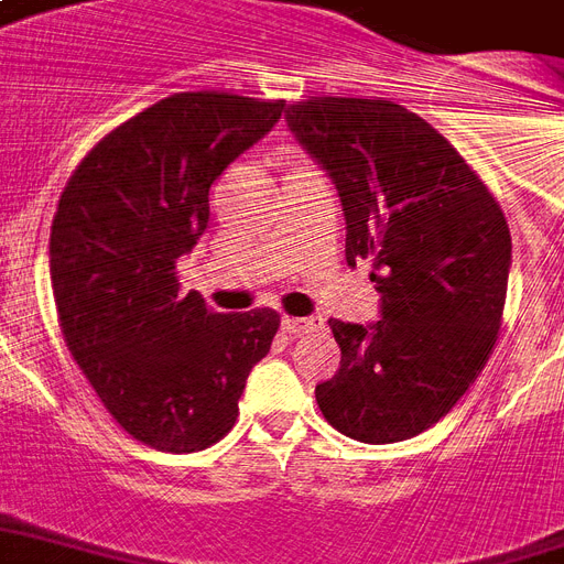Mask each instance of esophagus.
<instances>
[{
	"label": "esophagus",
	"instance_id": "esophagus-1",
	"mask_svg": "<svg viewBox=\"0 0 564 564\" xmlns=\"http://www.w3.org/2000/svg\"><path fill=\"white\" fill-rule=\"evenodd\" d=\"M281 328L292 337H304V334H311V330L319 328V322L316 319H299V316H283Z\"/></svg>",
	"mask_w": 564,
	"mask_h": 564
}]
</instances>
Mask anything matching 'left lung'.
I'll return each mask as SVG.
<instances>
[{"label":"left lung","instance_id":"8db88e82","mask_svg":"<svg viewBox=\"0 0 564 564\" xmlns=\"http://www.w3.org/2000/svg\"><path fill=\"white\" fill-rule=\"evenodd\" d=\"M286 127L337 186L346 260H372L378 322L330 319L339 369L316 384L337 432L397 444L453 411L500 330L511 269L506 215L420 115L390 100L313 97Z\"/></svg>","mask_w":564,"mask_h":564}]
</instances>
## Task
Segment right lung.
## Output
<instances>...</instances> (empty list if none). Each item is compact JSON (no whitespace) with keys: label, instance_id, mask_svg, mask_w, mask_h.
<instances>
[{"label":"right lung","instance_id":"right-lung-1","mask_svg":"<svg viewBox=\"0 0 564 564\" xmlns=\"http://www.w3.org/2000/svg\"><path fill=\"white\" fill-rule=\"evenodd\" d=\"M281 111L236 94L165 97L111 129L58 200L50 278L64 343L109 414L162 453H197L234 429L281 328L274 311L215 313L177 283L209 186Z\"/></svg>","mask_w":564,"mask_h":564}]
</instances>
